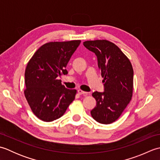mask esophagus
<instances>
[{
	"label": "esophagus",
	"instance_id": "obj_1",
	"mask_svg": "<svg viewBox=\"0 0 160 160\" xmlns=\"http://www.w3.org/2000/svg\"><path fill=\"white\" fill-rule=\"evenodd\" d=\"M78 93H79L80 95H84V96H87V95L88 94V93L86 92V91H84L81 90V89L78 90Z\"/></svg>",
	"mask_w": 160,
	"mask_h": 160
}]
</instances>
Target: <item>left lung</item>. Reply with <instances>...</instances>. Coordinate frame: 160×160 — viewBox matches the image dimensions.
Listing matches in <instances>:
<instances>
[{
	"instance_id": "obj_1",
	"label": "left lung",
	"mask_w": 160,
	"mask_h": 160,
	"mask_svg": "<svg viewBox=\"0 0 160 160\" xmlns=\"http://www.w3.org/2000/svg\"><path fill=\"white\" fill-rule=\"evenodd\" d=\"M87 49L96 54L104 79V91H95L97 103L91 114L95 120L108 124L116 121L131 100L133 91V69L127 56L114 43L107 40H87Z\"/></svg>"
}]
</instances>
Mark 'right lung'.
<instances>
[{"label": "right lung", "mask_w": 160, "mask_h": 160, "mask_svg": "<svg viewBox=\"0 0 160 160\" xmlns=\"http://www.w3.org/2000/svg\"><path fill=\"white\" fill-rule=\"evenodd\" d=\"M80 42L74 40L45 43L28 62L24 94L40 120L52 122L60 118L74 100L77 91L67 89L57 78L68 73L67 63Z\"/></svg>", "instance_id": "add662e5"}]
</instances>
